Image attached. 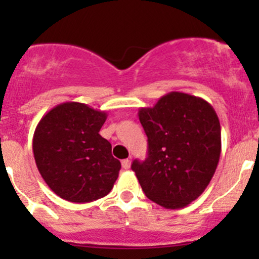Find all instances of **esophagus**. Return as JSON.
I'll use <instances>...</instances> for the list:
<instances>
[{
  "mask_svg": "<svg viewBox=\"0 0 259 259\" xmlns=\"http://www.w3.org/2000/svg\"><path fill=\"white\" fill-rule=\"evenodd\" d=\"M130 165H132V161H130L129 159H124V160L121 161V166L124 169H130Z\"/></svg>",
  "mask_w": 259,
  "mask_h": 259,
  "instance_id": "obj_1",
  "label": "esophagus"
}]
</instances>
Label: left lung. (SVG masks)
Listing matches in <instances>:
<instances>
[{"mask_svg": "<svg viewBox=\"0 0 259 259\" xmlns=\"http://www.w3.org/2000/svg\"><path fill=\"white\" fill-rule=\"evenodd\" d=\"M138 115L148 137V158L133 161L132 169L143 192L166 209L184 208L204 192L218 165L215 110L204 99L171 91Z\"/></svg>", "mask_w": 259, "mask_h": 259, "instance_id": "left-lung-1", "label": "left lung"}]
</instances>
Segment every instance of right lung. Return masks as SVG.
I'll return each mask as SVG.
<instances>
[{"mask_svg":"<svg viewBox=\"0 0 259 259\" xmlns=\"http://www.w3.org/2000/svg\"><path fill=\"white\" fill-rule=\"evenodd\" d=\"M105 111L62 103L37 124L32 139L36 165L50 189L65 200L88 203L113 189L121 164L99 132Z\"/></svg>","mask_w":259,"mask_h":259,"instance_id":"right-lung-1","label":"right lung"}]
</instances>
